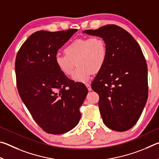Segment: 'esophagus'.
Wrapping results in <instances>:
<instances>
[{"label":"esophagus","instance_id":"34e87169","mask_svg":"<svg viewBox=\"0 0 159 159\" xmlns=\"http://www.w3.org/2000/svg\"><path fill=\"white\" fill-rule=\"evenodd\" d=\"M85 85H86V87H87L88 90H89V91H91V90H92V88H91V85L89 84V83H86Z\"/></svg>","mask_w":159,"mask_h":159}]
</instances>
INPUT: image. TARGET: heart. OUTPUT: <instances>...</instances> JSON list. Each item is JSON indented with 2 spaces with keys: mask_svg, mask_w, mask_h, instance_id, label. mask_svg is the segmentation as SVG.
Segmentation results:
<instances>
[{
  "mask_svg": "<svg viewBox=\"0 0 159 159\" xmlns=\"http://www.w3.org/2000/svg\"><path fill=\"white\" fill-rule=\"evenodd\" d=\"M64 52L65 55H55L56 66L64 75L69 76L76 64L72 79L80 83L88 82L93 72L103 68L108 54L105 41L98 36L75 40L64 48Z\"/></svg>",
  "mask_w": 159,
  "mask_h": 159,
  "instance_id": "obj_1",
  "label": "heart"
}]
</instances>
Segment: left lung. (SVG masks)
I'll use <instances>...</instances> for the list:
<instances>
[{
    "label": "left lung",
    "mask_w": 159,
    "mask_h": 159,
    "mask_svg": "<svg viewBox=\"0 0 159 159\" xmlns=\"http://www.w3.org/2000/svg\"><path fill=\"white\" fill-rule=\"evenodd\" d=\"M83 33L101 37L107 45L106 63L91 85L99 96L103 122L113 130H128L138 122L148 98L147 65L141 48L128 31L114 25Z\"/></svg>",
    "instance_id": "left-lung-1"
}]
</instances>
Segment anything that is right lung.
<instances>
[{"label":"right lung","instance_id":"1","mask_svg":"<svg viewBox=\"0 0 159 159\" xmlns=\"http://www.w3.org/2000/svg\"><path fill=\"white\" fill-rule=\"evenodd\" d=\"M77 31L35 32L16 57L19 94L35 121L48 133H67L76 127L81 116L79 108L87 88L69 79L55 63L58 50Z\"/></svg>","mask_w":159,"mask_h":159}]
</instances>
